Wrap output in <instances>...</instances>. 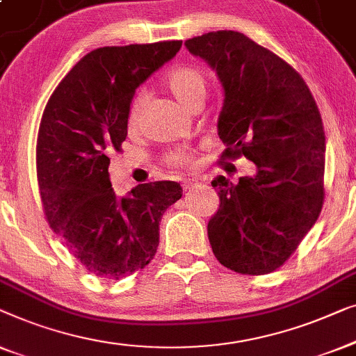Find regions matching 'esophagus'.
<instances>
[{"label":"esophagus","instance_id":"34e87169","mask_svg":"<svg viewBox=\"0 0 356 356\" xmlns=\"http://www.w3.org/2000/svg\"><path fill=\"white\" fill-rule=\"evenodd\" d=\"M182 187H184L185 192H187V190H192V188L200 187V182H198L197 179H185L184 182H182Z\"/></svg>","mask_w":356,"mask_h":356}]
</instances>
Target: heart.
<instances>
[{
    "label": "heart",
    "mask_w": 356,
    "mask_h": 356,
    "mask_svg": "<svg viewBox=\"0 0 356 356\" xmlns=\"http://www.w3.org/2000/svg\"><path fill=\"white\" fill-rule=\"evenodd\" d=\"M166 87L169 88L174 97H176L184 106L188 109L193 106L197 102H202L207 97L208 90V80L204 77V74L197 67L192 66H180L172 69L171 72L166 76L164 80ZM145 103V93L138 92L135 95L132 103H130L129 108V118L127 124L130 129L137 127L138 119H140V111H142ZM166 161L172 166H184V164L188 163V154L176 149V152L168 153Z\"/></svg>",
    "instance_id": "heart-1"
}]
</instances>
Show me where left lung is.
Wrapping results in <instances>:
<instances>
[{"mask_svg": "<svg viewBox=\"0 0 356 356\" xmlns=\"http://www.w3.org/2000/svg\"><path fill=\"white\" fill-rule=\"evenodd\" d=\"M214 69L224 88L218 135L221 158L245 156L253 177L211 182L221 203L208 222L214 257L240 274L261 276L287 261L324 202L326 137L312 92L295 69L234 30L185 42Z\"/></svg>", "mask_w": 356, "mask_h": 356, "instance_id": "obj_1", "label": "left lung"}]
</instances>
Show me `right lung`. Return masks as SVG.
<instances>
[{"mask_svg": "<svg viewBox=\"0 0 356 356\" xmlns=\"http://www.w3.org/2000/svg\"><path fill=\"white\" fill-rule=\"evenodd\" d=\"M182 47L180 40L103 47L80 59L44 108L37 138V179L47 221L88 273L121 279L152 261L159 221L182 197L172 180L140 184L118 198L109 154L127 137L138 85Z\"/></svg>", "mask_w": 356, "mask_h": 356, "instance_id": "obj_1", "label": "right lung"}]
</instances>
